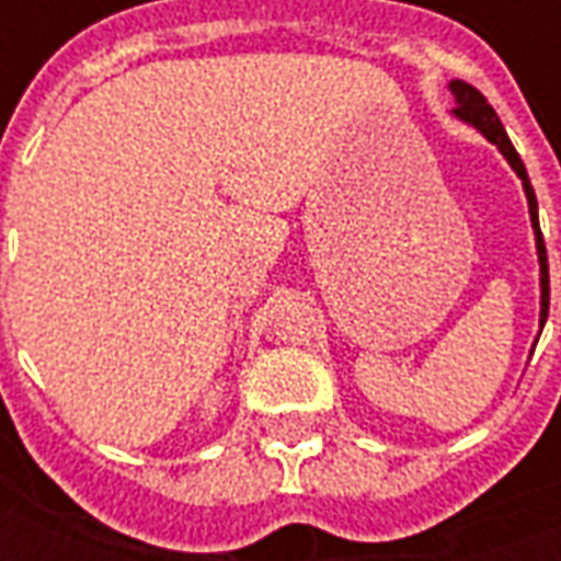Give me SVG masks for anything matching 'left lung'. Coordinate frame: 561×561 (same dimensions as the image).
Instances as JSON below:
<instances>
[{
  "label": "left lung",
  "mask_w": 561,
  "mask_h": 561,
  "mask_svg": "<svg viewBox=\"0 0 561 561\" xmlns=\"http://www.w3.org/2000/svg\"><path fill=\"white\" fill-rule=\"evenodd\" d=\"M447 90L454 95V111L450 114L457 116L459 123H466V126L478 128L483 138L490 140L502 156L507 159V164L514 168L519 180H523V192H526V201H529V219H531V231H535V249H538V267H541V312H538V336H541L543 324H547V312H550V270H547V249H543V237H541V225H538V197H535V188L529 183V173H526V164L517 156V149L507 138L505 126H502V119L495 116V111L486 104L481 92L469 87V83H462V80H450L447 83ZM538 345V340H535ZM535 352V348H531Z\"/></svg>",
  "instance_id": "8db88e82"
}]
</instances>
